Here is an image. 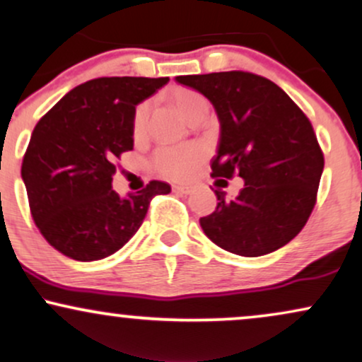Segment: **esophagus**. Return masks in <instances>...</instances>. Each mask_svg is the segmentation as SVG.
Instances as JSON below:
<instances>
[{
    "instance_id": "1",
    "label": "esophagus",
    "mask_w": 362,
    "mask_h": 362,
    "mask_svg": "<svg viewBox=\"0 0 362 362\" xmlns=\"http://www.w3.org/2000/svg\"><path fill=\"white\" fill-rule=\"evenodd\" d=\"M173 192H177V194H182V195H189L192 192V187H187V185H173Z\"/></svg>"
}]
</instances>
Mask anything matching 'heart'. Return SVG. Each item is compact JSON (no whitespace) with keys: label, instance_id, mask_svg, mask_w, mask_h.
<instances>
[{"label":"heart","instance_id":"1","mask_svg":"<svg viewBox=\"0 0 362 362\" xmlns=\"http://www.w3.org/2000/svg\"><path fill=\"white\" fill-rule=\"evenodd\" d=\"M168 98L178 112L190 123L197 117L209 112V103L202 95L189 88H175L168 93ZM150 113V103L141 102L135 107L132 117V134L135 139H140L145 134ZM204 157L202 150L197 145H182V147L160 148L153 157V167L160 175L172 178V180H184L194 170L197 163Z\"/></svg>","mask_w":362,"mask_h":362}]
</instances>
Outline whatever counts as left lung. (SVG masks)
<instances>
[{"label": "left lung", "mask_w": 362, "mask_h": 362, "mask_svg": "<svg viewBox=\"0 0 362 362\" xmlns=\"http://www.w3.org/2000/svg\"><path fill=\"white\" fill-rule=\"evenodd\" d=\"M202 93L221 123L212 177L237 173L244 189L200 218L204 234L228 252L259 257L303 230L315 205L324 155L313 125L271 80L245 71L175 76Z\"/></svg>", "instance_id": "8db88e82"}]
</instances>
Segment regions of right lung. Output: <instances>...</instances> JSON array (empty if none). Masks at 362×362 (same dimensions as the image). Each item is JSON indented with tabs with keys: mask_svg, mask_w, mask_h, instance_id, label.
<instances>
[{
	"mask_svg": "<svg viewBox=\"0 0 362 362\" xmlns=\"http://www.w3.org/2000/svg\"><path fill=\"white\" fill-rule=\"evenodd\" d=\"M167 83L168 76L90 80L36 123L21 178L36 227L58 252L80 262L115 254L139 230L150 200L170 194L160 180L127 197L112 189L115 160L134 150L135 107Z\"/></svg>",
	"mask_w": 362,
	"mask_h": 362,
	"instance_id": "1",
	"label": "right lung"
}]
</instances>
